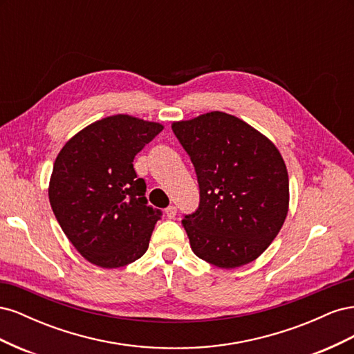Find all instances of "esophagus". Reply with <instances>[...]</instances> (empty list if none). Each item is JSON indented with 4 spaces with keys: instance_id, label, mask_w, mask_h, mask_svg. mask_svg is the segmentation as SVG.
<instances>
[{
    "instance_id": "34e87169",
    "label": "esophagus",
    "mask_w": 354,
    "mask_h": 354,
    "mask_svg": "<svg viewBox=\"0 0 354 354\" xmlns=\"http://www.w3.org/2000/svg\"><path fill=\"white\" fill-rule=\"evenodd\" d=\"M176 214H177V208H176L174 205H169V207L165 208V216H167L168 218H174Z\"/></svg>"
}]
</instances>
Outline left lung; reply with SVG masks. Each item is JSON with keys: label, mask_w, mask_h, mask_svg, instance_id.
Instances as JSON below:
<instances>
[{"label": "left lung", "mask_w": 354, "mask_h": 354, "mask_svg": "<svg viewBox=\"0 0 354 354\" xmlns=\"http://www.w3.org/2000/svg\"><path fill=\"white\" fill-rule=\"evenodd\" d=\"M201 189L199 208L183 226L190 248L220 269L254 261L281 232L289 178L274 143L241 118L212 111L174 121Z\"/></svg>", "instance_id": "obj_1"}]
</instances>
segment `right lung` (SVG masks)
<instances>
[{"instance_id": "add662e5", "label": "right lung", "mask_w": 354, "mask_h": 354, "mask_svg": "<svg viewBox=\"0 0 354 354\" xmlns=\"http://www.w3.org/2000/svg\"><path fill=\"white\" fill-rule=\"evenodd\" d=\"M164 125L120 113L82 128L59 152L48 185L53 212L85 260L118 269L147 251L160 212L147 207L133 160Z\"/></svg>"}]
</instances>
